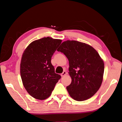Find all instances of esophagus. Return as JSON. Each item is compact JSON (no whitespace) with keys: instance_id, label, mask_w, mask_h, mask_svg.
Returning <instances> with one entry per match:
<instances>
[{"instance_id":"esophagus-1","label":"esophagus","mask_w":122,"mask_h":122,"mask_svg":"<svg viewBox=\"0 0 122 122\" xmlns=\"http://www.w3.org/2000/svg\"><path fill=\"white\" fill-rule=\"evenodd\" d=\"M66 75H67L66 71H64L61 74V76H66Z\"/></svg>"}]
</instances>
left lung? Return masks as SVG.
I'll return each instance as SVG.
<instances>
[{"label": "left lung", "instance_id": "1", "mask_svg": "<svg viewBox=\"0 0 122 122\" xmlns=\"http://www.w3.org/2000/svg\"><path fill=\"white\" fill-rule=\"evenodd\" d=\"M69 61L71 84L66 88L75 100L90 98L98 91L103 80L105 65L94 47L75 40L64 41L57 50Z\"/></svg>", "mask_w": 122, "mask_h": 122}]
</instances>
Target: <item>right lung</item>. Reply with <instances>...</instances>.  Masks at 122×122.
<instances>
[{
	"mask_svg": "<svg viewBox=\"0 0 122 122\" xmlns=\"http://www.w3.org/2000/svg\"><path fill=\"white\" fill-rule=\"evenodd\" d=\"M61 41L44 37L32 41L23 53L20 76L25 90L35 99L44 100L50 97L61 78L55 73L51 58Z\"/></svg>",
	"mask_w": 122,
	"mask_h": 122,
	"instance_id": "1",
	"label": "right lung"
}]
</instances>
